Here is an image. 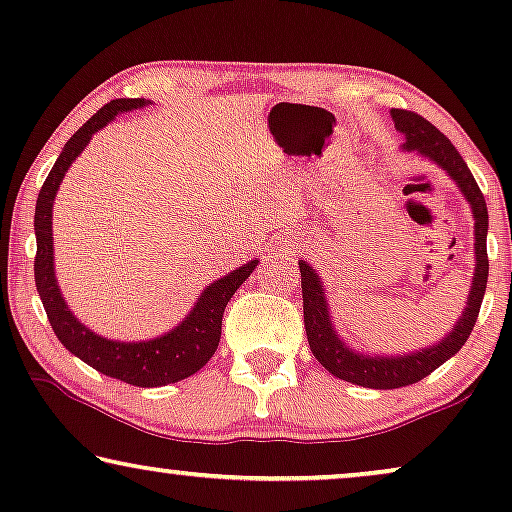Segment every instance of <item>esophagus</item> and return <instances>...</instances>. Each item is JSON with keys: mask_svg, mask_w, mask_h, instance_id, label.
Instances as JSON below:
<instances>
[{"mask_svg": "<svg viewBox=\"0 0 512 512\" xmlns=\"http://www.w3.org/2000/svg\"><path fill=\"white\" fill-rule=\"evenodd\" d=\"M277 256L279 258H289L291 256V247H279L277 249Z\"/></svg>", "mask_w": 512, "mask_h": 512, "instance_id": "obj_1", "label": "esophagus"}]
</instances>
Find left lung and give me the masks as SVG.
Instances as JSON below:
<instances>
[{
  "label": "left lung",
  "mask_w": 512,
  "mask_h": 512,
  "mask_svg": "<svg viewBox=\"0 0 512 512\" xmlns=\"http://www.w3.org/2000/svg\"><path fill=\"white\" fill-rule=\"evenodd\" d=\"M391 121L396 130L403 135L401 149L415 156L431 160L440 167L454 184L459 193L464 195L473 214V254L475 268L471 279V291H468L466 307L461 317L454 321L452 331L433 345H426L415 352L401 354H384V352H363L349 345L335 328L331 317V305H328L324 282L319 272L307 261H298L300 284H303V314H305V331L310 349L321 366L338 380L359 384L366 389H398L408 387L424 380L433 370L443 366L447 359L464 347V342L471 335L475 319H478L482 296L487 289L489 261H487V202L482 198L478 184H475L471 170L454 149L450 139L443 132L426 121V118L412 114V111L391 109Z\"/></svg>",
  "instance_id": "obj_1"
}]
</instances>
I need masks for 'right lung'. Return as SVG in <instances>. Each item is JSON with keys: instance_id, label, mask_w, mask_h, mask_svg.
Masks as SVG:
<instances>
[{"instance_id": "right-lung-1", "label": "right lung", "mask_w": 512, "mask_h": 512, "mask_svg": "<svg viewBox=\"0 0 512 512\" xmlns=\"http://www.w3.org/2000/svg\"><path fill=\"white\" fill-rule=\"evenodd\" d=\"M153 104L144 97L135 100H111L97 111V114L74 132L72 139L55 160L53 170L41 186L37 209H34V235H37V258H34V282L44 310L48 314L55 335L74 356H79L90 368L100 370L102 375L114 377L132 387H167L179 380H186L198 373L205 363L212 359L221 340V319L228 300L235 291L247 282L251 272L256 270L258 258L247 261L240 268L230 270L202 289L195 298L191 312L172 326L170 331L156 335L149 340H114L90 331L69 310L65 296H62L58 277H55V247H53V202L60 191L62 179L81 151L86 149L95 132L109 125L116 116L128 111L144 109Z\"/></svg>"}]
</instances>
